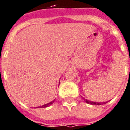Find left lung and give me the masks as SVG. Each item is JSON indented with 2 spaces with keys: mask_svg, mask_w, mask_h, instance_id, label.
<instances>
[{
  "mask_svg": "<svg viewBox=\"0 0 130 130\" xmlns=\"http://www.w3.org/2000/svg\"><path fill=\"white\" fill-rule=\"evenodd\" d=\"M84 101L87 104H92V105H101V104H106L107 102H91V101H89V100H85V99H84Z\"/></svg>",
  "mask_w": 130,
  "mask_h": 130,
  "instance_id": "1",
  "label": "left lung"
}]
</instances>
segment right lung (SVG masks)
Listing matches in <instances>:
<instances>
[{
  "label": "right lung",
  "mask_w": 130,
  "mask_h": 130,
  "mask_svg": "<svg viewBox=\"0 0 130 130\" xmlns=\"http://www.w3.org/2000/svg\"><path fill=\"white\" fill-rule=\"evenodd\" d=\"M54 101H52V102H49V103L46 104H43V105H42V106H40V107H36V108H45V107H49L51 104H52L54 103Z\"/></svg>",
  "instance_id": "obj_1"
}]
</instances>
